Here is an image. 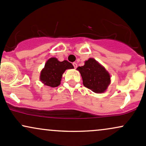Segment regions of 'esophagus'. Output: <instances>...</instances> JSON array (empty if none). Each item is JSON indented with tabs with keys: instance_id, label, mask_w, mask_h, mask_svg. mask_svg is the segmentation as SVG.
<instances>
[{
	"instance_id": "esophagus-1",
	"label": "esophagus",
	"mask_w": 146,
	"mask_h": 146,
	"mask_svg": "<svg viewBox=\"0 0 146 146\" xmlns=\"http://www.w3.org/2000/svg\"><path fill=\"white\" fill-rule=\"evenodd\" d=\"M72 65H73L74 68L75 69H76V68H77V64H76V63H72Z\"/></svg>"
}]
</instances>
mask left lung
I'll use <instances>...</instances> for the list:
<instances>
[{
  "label": "left lung",
  "instance_id": "8db88e82",
  "mask_svg": "<svg viewBox=\"0 0 146 146\" xmlns=\"http://www.w3.org/2000/svg\"><path fill=\"white\" fill-rule=\"evenodd\" d=\"M83 86L95 93H103L110 84V75L99 62L90 58L83 66L78 67Z\"/></svg>",
  "mask_w": 146,
  "mask_h": 146
}]
</instances>
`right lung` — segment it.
Returning <instances> with one entry per match:
<instances>
[{"mask_svg": "<svg viewBox=\"0 0 146 146\" xmlns=\"http://www.w3.org/2000/svg\"><path fill=\"white\" fill-rule=\"evenodd\" d=\"M74 66L68 60L60 62L56 58H50L40 72V80L45 86L55 88L60 84L62 75L68 69Z\"/></svg>", "mask_w": 146, "mask_h": 146, "instance_id": "add662e5", "label": "right lung"}]
</instances>
